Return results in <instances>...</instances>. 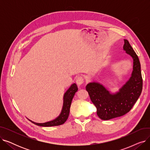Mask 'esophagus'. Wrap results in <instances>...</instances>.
<instances>
[{"label": "esophagus", "mask_w": 150, "mask_h": 150, "mask_svg": "<svg viewBox=\"0 0 150 150\" xmlns=\"http://www.w3.org/2000/svg\"><path fill=\"white\" fill-rule=\"evenodd\" d=\"M84 82V78L82 76H78L76 79V83L78 86H80Z\"/></svg>", "instance_id": "esophagus-1"}]
</instances>
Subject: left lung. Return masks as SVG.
<instances>
[{
  "label": "left lung",
  "instance_id": "8db88e82",
  "mask_svg": "<svg viewBox=\"0 0 150 150\" xmlns=\"http://www.w3.org/2000/svg\"><path fill=\"white\" fill-rule=\"evenodd\" d=\"M123 50L133 60L132 71L129 79L119 91L111 93L98 83H89L86 87L91 100L97 108V114L101 120H108L128 112L135 104L142 91L140 63L137 55L127 39H124Z\"/></svg>",
  "mask_w": 150,
  "mask_h": 150
}]
</instances>
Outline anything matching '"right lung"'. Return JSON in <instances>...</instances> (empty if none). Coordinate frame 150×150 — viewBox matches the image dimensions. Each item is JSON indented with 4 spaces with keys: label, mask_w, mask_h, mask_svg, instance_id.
Returning <instances> with one entry per match:
<instances>
[{
    "label": "right lung",
    "mask_w": 150,
    "mask_h": 150,
    "mask_svg": "<svg viewBox=\"0 0 150 150\" xmlns=\"http://www.w3.org/2000/svg\"><path fill=\"white\" fill-rule=\"evenodd\" d=\"M78 91V87L75 83L72 84L70 86V88L64 93L63 96V105L60 114L53 120L47 122L45 123H37L28 119L31 122L35 124L36 125L40 126V127H54V126H58L64 123L68 119L70 112V108L72 103V99L75 96V93Z\"/></svg>",
    "instance_id": "add662e5"
}]
</instances>
